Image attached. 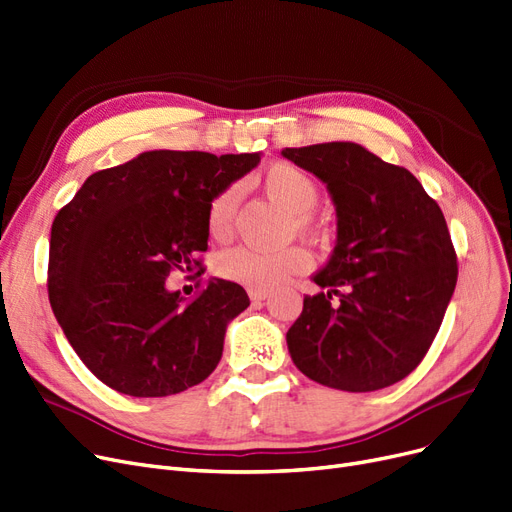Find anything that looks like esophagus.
Instances as JSON below:
<instances>
[{
    "label": "esophagus",
    "instance_id": "1",
    "mask_svg": "<svg viewBox=\"0 0 512 512\" xmlns=\"http://www.w3.org/2000/svg\"><path fill=\"white\" fill-rule=\"evenodd\" d=\"M272 295V291H268V288H251L249 291V297H251V301L253 303H261V301H265Z\"/></svg>",
    "mask_w": 512,
    "mask_h": 512
}]
</instances>
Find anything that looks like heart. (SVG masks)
<instances>
[{
	"instance_id": "b5f03b06",
	"label": "heart",
	"mask_w": 512,
	"mask_h": 512,
	"mask_svg": "<svg viewBox=\"0 0 512 512\" xmlns=\"http://www.w3.org/2000/svg\"><path fill=\"white\" fill-rule=\"evenodd\" d=\"M263 192L284 211L293 215H305L316 207L318 188L311 177L295 165L278 163L270 169H265L259 177ZM238 201V190L226 188L219 192L207 213L209 234L217 240H224L232 230V217ZM309 265V255L299 247L276 249V251H261L240 247L217 263V272L221 278L230 282L242 284L247 288H272L282 284L286 278L305 270Z\"/></svg>"
}]
</instances>
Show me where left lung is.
I'll return each mask as SVG.
<instances>
[{
    "label": "left lung",
    "instance_id": "left-lung-1",
    "mask_svg": "<svg viewBox=\"0 0 512 512\" xmlns=\"http://www.w3.org/2000/svg\"><path fill=\"white\" fill-rule=\"evenodd\" d=\"M282 157L314 173L337 211L335 249L311 276L324 291L303 299L286 332L295 366L351 393L406 379L456 288V253L439 205L408 169L362 144L284 148Z\"/></svg>",
    "mask_w": 512,
    "mask_h": 512
}]
</instances>
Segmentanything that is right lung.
Instances as JSON below:
<instances>
[{
	"instance_id": "right-lung-1",
	"label": "right lung",
	"mask_w": 512,
	"mask_h": 512,
	"mask_svg": "<svg viewBox=\"0 0 512 512\" xmlns=\"http://www.w3.org/2000/svg\"><path fill=\"white\" fill-rule=\"evenodd\" d=\"M261 154L148 150L87 177L58 211L48 295L71 347L98 379L131 397H167L203 383L228 324L249 307L236 282L213 278L194 301L169 291L171 270L207 251L213 198Z\"/></svg>"
}]
</instances>
